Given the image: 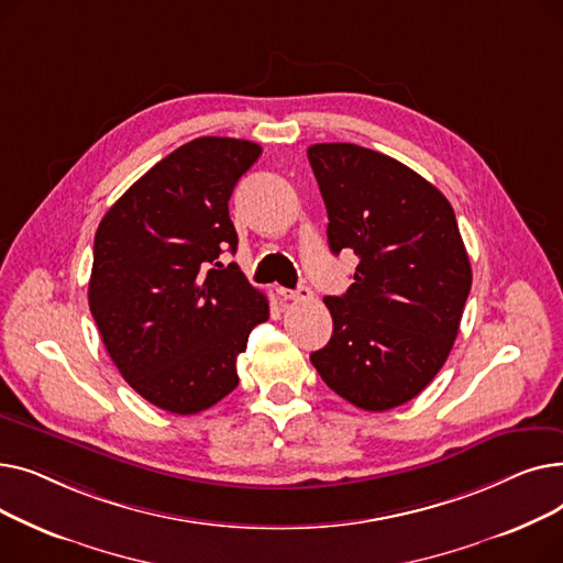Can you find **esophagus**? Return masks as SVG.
I'll return each instance as SVG.
<instances>
[{"mask_svg":"<svg viewBox=\"0 0 563 563\" xmlns=\"http://www.w3.org/2000/svg\"><path fill=\"white\" fill-rule=\"evenodd\" d=\"M278 294H280V297H283L285 301H308V299H312V289L306 287V285H299L297 289L280 287Z\"/></svg>","mask_w":563,"mask_h":563,"instance_id":"1","label":"esophagus"}]
</instances>
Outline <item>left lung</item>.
<instances>
[{
    "label": "left lung",
    "mask_w": 563,
    "mask_h": 563,
    "mask_svg": "<svg viewBox=\"0 0 563 563\" xmlns=\"http://www.w3.org/2000/svg\"><path fill=\"white\" fill-rule=\"evenodd\" d=\"M308 159L329 212V246L361 257L310 361L363 410L418 397L445 365L472 285L450 200L401 162L353 143H314Z\"/></svg>",
    "instance_id": "8db88e82"
}]
</instances>
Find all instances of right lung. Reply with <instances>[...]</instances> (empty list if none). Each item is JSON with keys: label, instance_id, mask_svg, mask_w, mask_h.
Returning <instances> with one entry per match:
<instances>
[{"label": "right lung", "instance_id": "add662e5", "mask_svg": "<svg viewBox=\"0 0 563 563\" xmlns=\"http://www.w3.org/2000/svg\"><path fill=\"white\" fill-rule=\"evenodd\" d=\"M253 141L200 136L136 180L98 225L88 306L130 386L162 410L194 416L230 395L236 356L269 301L223 249L228 200L257 162Z\"/></svg>", "mask_w": 563, "mask_h": 563}]
</instances>
